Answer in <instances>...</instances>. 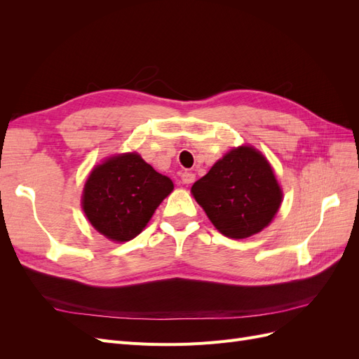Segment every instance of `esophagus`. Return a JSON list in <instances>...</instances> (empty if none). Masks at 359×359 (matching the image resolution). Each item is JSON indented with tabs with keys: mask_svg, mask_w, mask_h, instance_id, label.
Here are the masks:
<instances>
[{
	"mask_svg": "<svg viewBox=\"0 0 359 359\" xmlns=\"http://www.w3.org/2000/svg\"><path fill=\"white\" fill-rule=\"evenodd\" d=\"M194 180H196V175H194L193 172H184L181 175L182 184H191V182H194Z\"/></svg>",
	"mask_w": 359,
	"mask_h": 359,
	"instance_id": "1",
	"label": "esophagus"
}]
</instances>
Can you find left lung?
<instances>
[{
  "label": "left lung",
  "instance_id": "obj_1",
  "mask_svg": "<svg viewBox=\"0 0 359 359\" xmlns=\"http://www.w3.org/2000/svg\"><path fill=\"white\" fill-rule=\"evenodd\" d=\"M191 194L215 229L243 240L273 222L283 191L268 160L253 147H238L224 154L205 177L193 184Z\"/></svg>",
  "mask_w": 359,
  "mask_h": 359
}]
</instances>
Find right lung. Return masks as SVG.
<instances>
[{"label":"right lung","instance_id":"add662e5","mask_svg":"<svg viewBox=\"0 0 359 359\" xmlns=\"http://www.w3.org/2000/svg\"><path fill=\"white\" fill-rule=\"evenodd\" d=\"M173 190L170 178L156 172L137 153L106 158L85 182L82 210L111 241L133 240Z\"/></svg>","mask_w":359,"mask_h":359}]
</instances>
